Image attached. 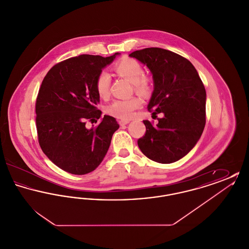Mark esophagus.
Segmentation results:
<instances>
[{"instance_id": "34e87169", "label": "esophagus", "mask_w": 249, "mask_h": 249, "mask_svg": "<svg viewBox=\"0 0 249 249\" xmlns=\"http://www.w3.org/2000/svg\"><path fill=\"white\" fill-rule=\"evenodd\" d=\"M129 122H130V120H123V119H121V120H119V125H120V126L127 125Z\"/></svg>"}]
</instances>
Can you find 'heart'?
I'll return each instance as SVG.
<instances>
[{
  "mask_svg": "<svg viewBox=\"0 0 249 249\" xmlns=\"http://www.w3.org/2000/svg\"><path fill=\"white\" fill-rule=\"evenodd\" d=\"M114 71L119 75L128 79L133 86V90L137 94L146 97L151 93V78L144 74L142 64L136 59L124 58L120 59L114 66ZM110 75L107 71H101L95 81V88L98 95L102 99H107L110 95ZM142 106L140 98L133 96L128 99L116 100L107 106V113L117 119L128 120L134 115L135 110Z\"/></svg>",
  "mask_w": 249,
  "mask_h": 249,
  "instance_id": "heart-1",
  "label": "heart"
}]
</instances>
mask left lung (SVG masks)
<instances>
[{"mask_svg":"<svg viewBox=\"0 0 249 249\" xmlns=\"http://www.w3.org/2000/svg\"><path fill=\"white\" fill-rule=\"evenodd\" d=\"M153 74L154 91L148 105L159 123L143 120L144 135L138 139L142 154L159 163H172L188 154L205 126V89L189 59L163 48L130 53Z\"/></svg>","mask_w":249,"mask_h":249,"instance_id":"obj_1","label":"left lung"}]
</instances>
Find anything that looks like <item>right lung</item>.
Segmentation results:
<instances>
[{"mask_svg":"<svg viewBox=\"0 0 249 249\" xmlns=\"http://www.w3.org/2000/svg\"><path fill=\"white\" fill-rule=\"evenodd\" d=\"M84 54L55 64L45 76L36 98L38 142L48 159L72 175L89 174L106 157L112 136L119 128L115 118L105 116L94 128L102 112L95 81L115 59Z\"/></svg>","mask_w":249,"mask_h":249,"instance_id":"obj_1","label":"right lung"}]
</instances>
